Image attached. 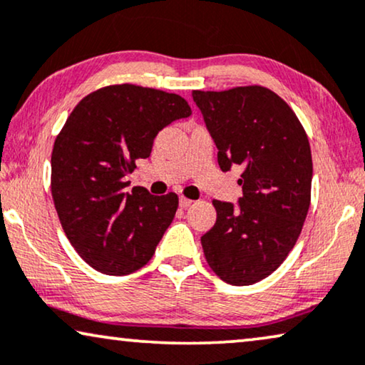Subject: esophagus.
Listing matches in <instances>:
<instances>
[{"instance_id": "1", "label": "esophagus", "mask_w": 365, "mask_h": 365, "mask_svg": "<svg viewBox=\"0 0 365 365\" xmlns=\"http://www.w3.org/2000/svg\"><path fill=\"white\" fill-rule=\"evenodd\" d=\"M192 203H193L192 200H188V198H185V197L180 198V207H182V208H188Z\"/></svg>"}]
</instances>
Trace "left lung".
<instances>
[{"label":"left lung","instance_id":"obj_1","mask_svg":"<svg viewBox=\"0 0 365 365\" xmlns=\"http://www.w3.org/2000/svg\"><path fill=\"white\" fill-rule=\"evenodd\" d=\"M192 96L220 168H245L236 207L213 200L217 223L202 236L205 258L225 283H258L278 269L301 235L311 203L309 140L291 107L266 87Z\"/></svg>","mask_w":365,"mask_h":365}]
</instances>
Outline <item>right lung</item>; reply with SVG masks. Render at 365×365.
Listing matches in <instances>:
<instances>
[{
	"instance_id": "obj_1",
	"label": "right lung",
	"mask_w": 365,
	"mask_h": 365,
	"mask_svg": "<svg viewBox=\"0 0 365 365\" xmlns=\"http://www.w3.org/2000/svg\"><path fill=\"white\" fill-rule=\"evenodd\" d=\"M190 114L183 97L133 84L91 92L71 112L51 155V192L66 236L94 269L125 276L155 253L178 197L125 192L124 177L163 127Z\"/></svg>"
}]
</instances>
